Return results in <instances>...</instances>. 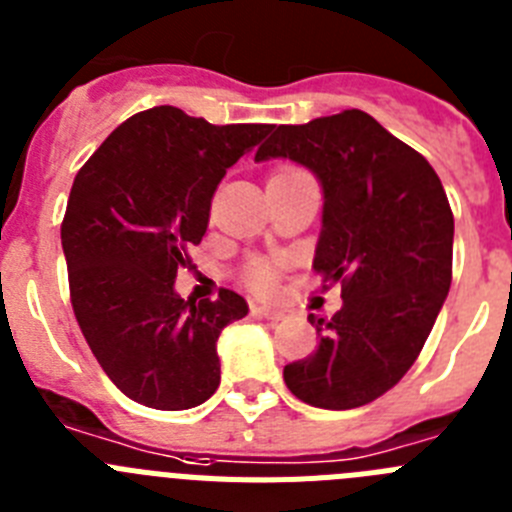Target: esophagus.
I'll return each mask as SVG.
<instances>
[{
    "instance_id": "esophagus-1",
    "label": "esophagus",
    "mask_w": 512,
    "mask_h": 512,
    "mask_svg": "<svg viewBox=\"0 0 512 512\" xmlns=\"http://www.w3.org/2000/svg\"><path fill=\"white\" fill-rule=\"evenodd\" d=\"M253 315H259V318H269V320H279L282 318V310L269 305H253Z\"/></svg>"
}]
</instances>
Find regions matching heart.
<instances>
[{
  "mask_svg": "<svg viewBox=\"0 0 512 512\" xmlns=\"http://www.w3.org/2000/svg\"><path fill=\"white\" fill-rule=\"evenodd\" d=\"M248 282H251L253 289H259V292H269L274 287V274H271L269 266L264 264H253L248 269Z\"/></svg>",
  "mask_w": 512,
  "mask_h": 512,
  "instance_id": "b5f03b06",
  "label": "heart"
}]
</instances>
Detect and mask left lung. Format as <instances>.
<instances>
[{
  "mask_svg": "<svg viewBox=\"0 0 512 512\" xmlns=\"http://www.w3.org/2000/svg\"><path fill=\"white\" fill-rule=\"evenodd\" d=\"M269 133L256 161L289 158L323 187L312 269L343 297L330 320L307 318L320 343L284 382L312 408H361L405 377L449 295V200L433 166L361 110Z\"/></svg>",
  "mask_w": 512,
  "mask_h": 512,
  "instance_id": "obj_1",
  "label": "left lung"
}]
</instances>
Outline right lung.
<instances>
[{
    "label": "right lung",
    "mask_w": 512,
    "mask_h": 512,
    "mask_svg": "<svg viewBox=\"0 0 512 512\" xmlns=\"http://www.w3.org/2000/svg\"><path fill=\"white\" fill-rule=\"evenodd\" d=\"M269 130L161 104L112 130L76 174L61 225L71 305L104 374L146 408H197L220 384L217 338L248 305L230 289L182 300L176 271L225 171Z\"/></svg>",
    "instance_id": "obj_1"
}]
</instances>
